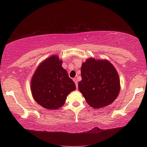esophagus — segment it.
I'll use <instances>...</instances> for the list:
<instances>
[{
  "label": "esophagus",
  "instance_id": "obj_1",
  "mask_svg": "<svg viewBox=\"0 0 147 147\" xmlns=\"http://www.w3.org/2000/svg\"><path fill=\"white\" fill-rule=\"evenodd\" d=\"M73 81L74 82V83H75V84H76V88L78 89V80H77L76 78H74V79H73Z\"/></svg>",
  "mask_w": 147,
  "mask_h": 147
}]
</instances>
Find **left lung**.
<instances>
[{
    "instance_id": "left-lung-1",
    "label": "left lung",
    "mask_w": 147,
    "mask_h": 147,
    "mask_svg": "<svg viewBox=\"0 0 147 147\" xmlns=\"http://www.w3.org/2000/svg\"><path fill=\"white\" fill-rule=\"evenodd\" d=\"M78 89L94 109L113 102L120 92V79L115 67L107 59L88 58L81 67Z\"/></svg>"
}]
</instances>
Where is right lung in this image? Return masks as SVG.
Here are the masks:
<instances>
[{
	"instance_id": "1",
	"label": "right lung",
	"mask_w": 147,
	"mask_h": 147,
	"mask_svg": "<svg viewBox=\"0 0 147 147\" xmlns=\"http://www.w3.org/2000/svg\"><path fill=\"white\" fill-rule=\"evenodd\" d=\"M62 63L58 55H52L39 65L32 77L30 89L34 100L50 110L63 106L68 94L76 89Z\"/></svg>"
}]
</instances>
